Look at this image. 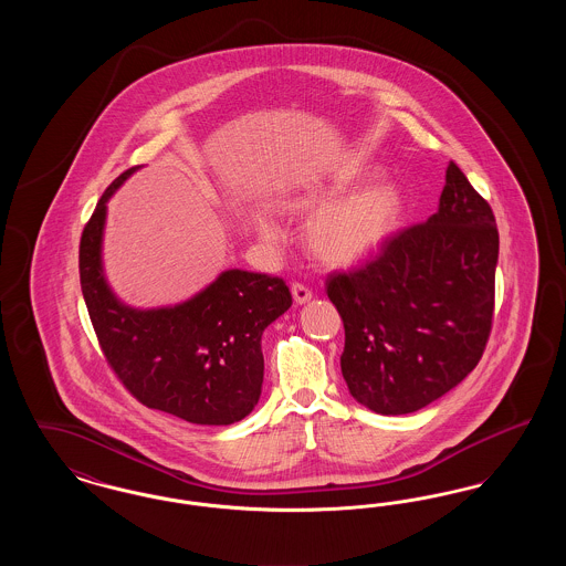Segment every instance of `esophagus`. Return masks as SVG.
Wrapping results in <instances>:
<instances>
[{
  "instance_id": "obj_1",
  "label": "esophagus",
  "mask_w": 566,
  "mask_h": 566,
  "mask_svg": "<svg viewBox=\"0 0 566 566\" xmlns=\"http://www.w3.org/2000/svg\"><path fill=\"white\" fill-rule=\"evenodd\" d=\"M291 291H293V298H295L296 305H303V303L312 301V296H314V293H312L307 286H303V284H298V282H295V284L291 286Z\"/></svg>"
}]
</instances>
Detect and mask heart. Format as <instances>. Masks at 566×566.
I'll return each instance as SVG.
<instances>
[{
	"label": "heart",
	"mask_w": 566,
	"mask_h": 566,
	"mask_svg": "<svg viewBox=\"0 0 566 566\" xmlns=\"http://www.w3.org/2000/svg\"><path fill=\"white\" fill-rule=\"evenodd\" d=\"M350 187L335 182L295 195L284 203L291 214H316L305 227L310 254L326 268H350L381 248L395 231L401 214V192L381 182L342 199ZM256 231L263 240L277 235L268 218H256Z\"/></svg>",
	"instance_id": "1"
}]
</instances>
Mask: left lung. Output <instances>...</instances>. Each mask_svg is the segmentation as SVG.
<instances>
[{
	"label": "left lung",
	"mask_w": 566,
	"mask_h": 566,
	"mask_svg": "<svg viewBox=\"0 0 566 566\" xmlns=\"http://www.w3.org/2000/svg\"><path fill=\"white\" fill-rule=\"evenodd\" d=\"M499 231L492 208L450 161L439 210L381 243L376 259L331 273L352 397L381 416L411 413L480 363L494 314Z\"/></svg>",
	"instance_id": "obj_1"
}]
</instances>
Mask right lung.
Instances as JSON below:
<instances>
[{
	"mask_svg": "<svg viewBox=\"0 0 566 566\" xmlns=\"http://www.w3.org/2000/svg\"><path fill=\"white\" fill-rule=\"evenodd\" d=\"M137 169L109 185L82 231V295L102 352L139 403L190 424L240 422L261 397L263 331L293 305L291 291L282 277L229 270L171 307L120 303L102 265L106 203Z\"/></svg>",
	"mask_w": 566,
	"mask_h": 566,
	"instance_id": "1",
	"label": "right lung"
}]
</instances>
